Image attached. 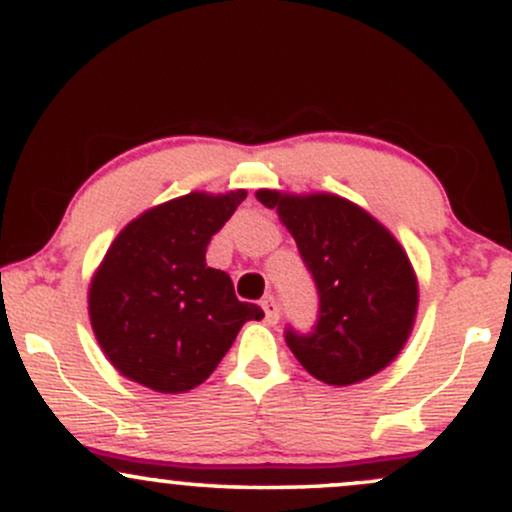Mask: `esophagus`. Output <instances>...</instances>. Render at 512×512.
<instances>
[{"mask_svg":"<svg viewBox=\"0 0 512 512\" xmlns=\"http://www.w3.org/2000/svg\"><path fill=\"white\" fill-rule=\"evenodd\" d=\"M262 310H264V322H267V325H276V322H279V305H276L274 296L264 298Z\"/></svg>","mask_w":512,"mask_h":512,"instance_id":"34e87169","label":"esophagus"}]
</instances>
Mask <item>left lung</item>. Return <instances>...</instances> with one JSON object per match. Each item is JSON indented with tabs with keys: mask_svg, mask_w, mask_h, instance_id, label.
<instances>
[{
	"mask_svg": "<svg viewBox=\"0 0 512 512\" xmlns=\"http://www.w3.org/2000/svg\"><path fill=\"white\" fill-rule=\"evenodd\" d=\"M296 240L313 274L320 313L310 334L286 344L327 385H356L390 366L414 330L419 281L407 252L378 219L349 199L257 190Z\"/></svg>",
	"mask_w": 512,
	"mask_h": 512,
	"instance_id": "1",
	"label": "left lung"
}]
</instances>
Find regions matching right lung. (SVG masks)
<instances>
[{
  "mask_svg": "<svg viewBox=\"0 0 512 512\" xmlns=\"http://www.w3.org/2000/svg\"><path fill=\"white\" fill-rule=\"evenodd\" d=\"M248 197L190 192L146 209L110 243L88 286V317L108 361L134 383L178 395L202 385L262 308L207 267L214 233Z\"/></svg>",
  "mask_w": 512,
  "mask_h": 512,
  "instance_id": "right-lung-1",
  "label": "right lung"
}]
</instances>
